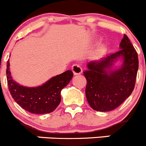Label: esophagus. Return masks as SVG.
Returning <instances> with one entry per match:
<instances>
[{"label": "esophagus", "instance_id": "1", "mask_svg": "<svg viewBox=\"0 0 146 146\" xmlns=\"http://www.w3.org/2000/svg\"><path fill=\"white\" fill-rule=\"evenodd\" d=\"M72 71L73 72L74 74H80L82 72V67L79 64H73L72 67Z\"/></svg>", "mask_w": 146, "mask_h": 146}]
</instances>
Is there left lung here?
Wrapping results in <instances>:
<instances>
[{
	"mask_svg": "<svg viewBox=\"0 0 146 146\" xmlns=\"http://www.w3.org/2000/svg\"><path fill=\"white\" fill-rule=\"evenodd\" d=\"M119 51L104 57L99 62H91L84 72L86 79L85 93L91 107L97 111L116 109L131 94L135 87L138 70V53L126 35L120 43ZM121 57L123 65L111 70L113 62Z\"/></svg>",
	"mask_w": 146,
	"mask_h": 146,
	"instance_id": "8db88e82",
	"label": "left lung"
}]
</instances>
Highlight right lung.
Instances as JSON below:
<instances>
[{
	"instance_id": "obj_1",
	"label": "right lung",
	"mask_w": 146,
	"mask_h": 146,
	"mask_svg": "<svg viewBox=\"0 0 146 146\" xmlns=\"http://www.w3.org/2000/svg\"><path fill=\"white\" fill-rule=\"evenodd\" d=\"M9 60L7 62V82L13 99L21 107L32 113L43 114L54 111L61 102V91L72 79L73 73L67 70L51 78L37 87H26L13 79L10 72Z\"/></svg>"
}]
</instances>
